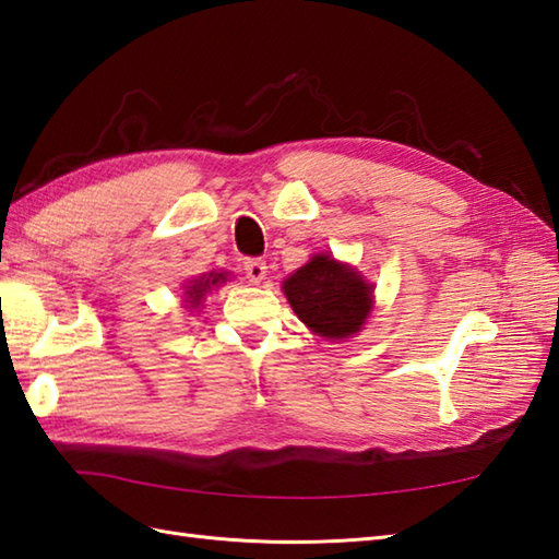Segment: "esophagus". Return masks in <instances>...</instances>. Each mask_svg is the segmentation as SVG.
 <instances>
[{
  "mask_svg": "<svg viewBox=\"0 0 559 559\" xmlns=\"http://www.w3.org/2000/svg\"><path fill=\"white\" fill-rule=\"evenodd\" d=\"M245 273L252 283H261L266 278V261L264 259H247L245 261Z\"/></svg>",
  "mask_w": 559,
  "mask_h": 559,
  "instance_id": "34e87169",
  "label": "esophagus"
}]
</instances>
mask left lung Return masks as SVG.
I'll list each match as a JSON object with an SVG mask.
<instances>
[{
    "label": "left lung",
    "instance_id": "1",
    "mask_svg": "<svg viewBox=\"0 0 559 559\" xmlns=\"http://www.w3.org/2000/svg\"><path fill=\"white\" fill-rule=\"evenodd\" d=\"M283 293L312 334L341 341L358 334L374 305V286L360 271L341 264L331 254H314L283 281Z\"/></svg>",
    "mask_w": 559,
    "mask_h": 559
}]
</instances>
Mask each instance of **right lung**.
I'll use <instances>...</instances> for the list:
<instances>
[{
	"mask_svg": "<svg viewBox=\"0 0 559 559\" xmlns=\"http://www.w3.org/2000/svg\"><path fill=\"white\" fill-rule=\"evenodd\" d=\"M225 281H228V273H223V271L221 273L211 271V273H204V276L187 281L182 288H185V302L189 310H197V307H201V300L206 298V293H211L213 288L221 286V283H225Z\"/></svg>",
	"mask_w": 559,
	"mask_h": 559,
	"instance_id": "1",
	"label": "right lung"
}]
</instances>
